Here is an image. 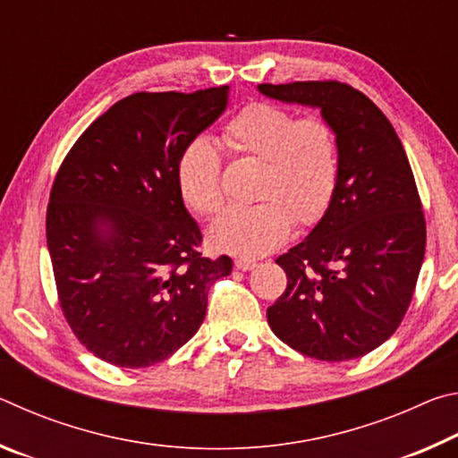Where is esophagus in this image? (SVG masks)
<instances>
[{
  "instance_id": "esophagus-1",
  "label": "esophagus",
  "mask_w": 458,
  "mask_h": 458,
  "mask_svg": "<svg viewBox=\"0 0 458 458\" xmlns=\"http://www.w3.org/2000/svg\"><path fill=\"white\" fill-rule=\"evenodd\" d=\"M234 267L238 270H242V273H246V270H252L254 267H257V262L250 260V259H236L234 260Z\"/></svg>"
}]
</instances>
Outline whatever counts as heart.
<instances>
[{
  "label": "heart",
  "mask_w": 458,
  "mask_h": 458,
  "mask_svg": "<svg viewBox=\"0 0 458 458\" xmlns=\"http://www.w3.org/2000/svg\"><path fill=\"white\" fill-rule=\"evenodd\" d=\"M234 155L260 159L257 206L230 208L210 228L216 250L257 259L291 234L293 218L311 224L327 208L339 172L337 139L321 117L294 119L270 103L240 108L222 129ZM177 188L185 204L212 216L224 204L222 155L212 139L196 137L177 159Z\"/></svg>",
  "instance_id": "heart-1"
}]
</instances>
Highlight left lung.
<instances>
[{
    "label": "left lung",
    "mask_w": 458,
    "mask_h": 458,
    "mask_svg": "<svg viewBox=\"0 0 458 458\" xmlns=\"http://www.w3.org/2000/svg\"><path fill=\"white\" fill-rule=\"evenodd\" d=\"M259 92L319 108L339 153L323 218L276 259L286 289L267 309L268 325L309 358H361L398 329L424 260L426 224L406 151L386 114L350 84H259Z\"/></svg>",
    "instance_id": "obj_1"
}]
</instances>
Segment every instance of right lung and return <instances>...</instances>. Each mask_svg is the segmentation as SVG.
<instances>
[{
  "label": "right lung",
  "mask_w": 458,
  "mask_h": 458,
  "mask_svg": "<svg viewBox=\"0 0 458 458\" xmlns=\"http://www.w3.org/2000/svg\"><path fill=\"white\" fill-rule=\"evenodd\" d=\"M230 87L135 92L74 143L54 180L46 238L62 313L81 344L119 368L174 355L204 323L232 259H201L177 159L228 106Z\"/></svg>",
  "instance_id": "1"
}]
</instances>
